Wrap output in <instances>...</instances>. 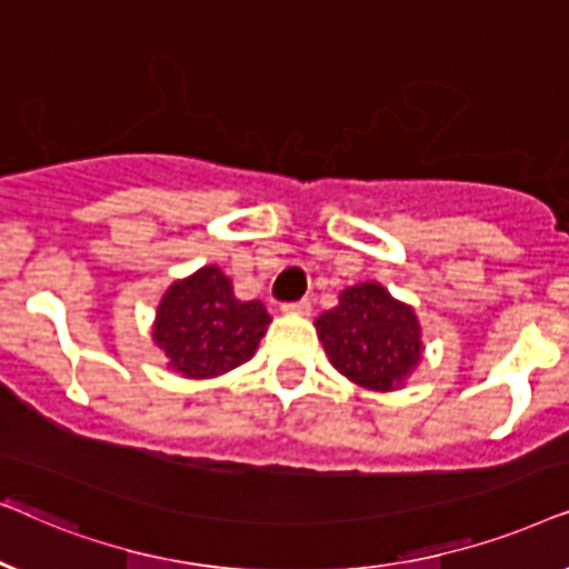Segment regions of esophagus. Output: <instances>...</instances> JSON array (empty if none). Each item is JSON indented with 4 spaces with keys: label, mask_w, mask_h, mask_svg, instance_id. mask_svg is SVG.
Wrapping results in <instances>:
<instances>
[{
    "label": "esophagus",
    "mask_w": 569,
    "mask_h": 569,
    "mask_svg": "<svg viewBox=\"0 0 569 569\" xmlns=\"http://www.w3.org/2000/svg\"><path fill=\"white\" fill-rule=\"evenodd\" d=\"M280 309H283L286 315H301V317H307L309 312H312V301H307V299L289 301V305H283Z\"/></svg>",
    "instance_id": "34e87169"
}]
</instances>
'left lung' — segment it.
I'll return each mask as SVG.
<instances>
[{
	"mask_svg": "<svg viewBox=\"0 0 569 569\" xmlns=\"http://www.w3.org/2000/svg\"><path fill=\"white\" fill-rule=\"evenodd\" d=\"M330 363L361 388L390 392L421 361V325L385 286L367 280L340 293L338 307L315 320Z\"/></svg>",
	"mask_w": 569,
	"mask_h": 569,
	"instance_id": "1",
	"label": "left lung"
}]
</instances>
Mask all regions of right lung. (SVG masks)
I'll list each match as a JSON object with an SVG mask.
<instances>
[{
    "label": "right lung",
    "mask_w": 569,
    "mask_h": 569,
    "mask_svg": "<svg viewBox=\"0 0 569 569\" xmlns=\"http://www.w3.org/2000/svg\"><path fill=\"white\" fill-rule=\"evenodd\" d=\"M270 325L262 301L233 297L231 278L206 264L173 280L158 305L153 343L187 380H208L249 361Z\"/></svg>",
    "instance_id": "1"
}]
</instances>
